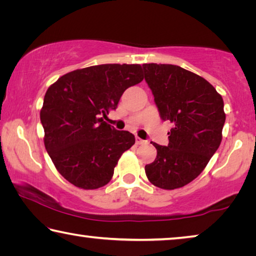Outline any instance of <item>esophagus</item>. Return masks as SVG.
Segmentation results:
<instances>
[{"instance_id": "esophagus-1", "label": "esophagus", "mask_w": 256, "mask_h": 256, "mask_svg": "<svg viewBox=\"0 0 256 256\" xmlns=\"http://www.w3.org/2000/svg\"><path fill=\"white\" fill-rule=\"evenodd\" d=\"M136 144H146V141L142 140V138H140L138 136L136 138Z\"/></svg>"}]
</instances>
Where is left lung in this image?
Instances as JSON below:
<instances>
[{
	"label": "left lung",
	"mask_w": 256,
	"mask_h": 256,
	"mask_svg": "<svg viewBox=\"0 0 256 256\" xmlns=\"http://www.w3.org/2000/svg\"><path fill=\"white\" fill-rule=\"evenodd\" d=\"M142 66L160 118L172 124L167 146L152 144L157 157L146 166V175L157 188H183L201 174L219 148L226 120L222 97L206 79L180 66Z\"/></svg>",
	"instance_id": "left-lung-1"
}]
</instances>
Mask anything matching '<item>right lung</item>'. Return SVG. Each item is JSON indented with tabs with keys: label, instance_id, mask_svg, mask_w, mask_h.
Instances as JSON below:
<instances>
[{
	"label": "right lung",
	"instance_id": "obj_1",
	"mask_svg": "<svg viewBox=\"0 0 256 256\" xmlns=\"http://www.w3.org/2000/svg\"><path fill=\"white\" fill-rule=\"evenodd\" d=\"M142 80L140 64H102L68 72L47 89L40 110L45 148L71 184L96 190L112 180L136 138L104 118L125 90Z\"/></svg>",
	"mask_w": 256,
	"mask_h": 256
}]
</instances>
